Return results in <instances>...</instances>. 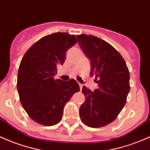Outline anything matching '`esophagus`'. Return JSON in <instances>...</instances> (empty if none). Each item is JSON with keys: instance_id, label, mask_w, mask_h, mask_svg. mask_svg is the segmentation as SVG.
<instances>
[{"instance_id": "1", "label": "esophagus", "mask_w": 150, "mask_h": 150, "mask_svg": "<svg viewBox=\"0 0 150 150\" xmlns=\"http://www.w3.org/2000/svg\"><path fill=\"white\" fill-rule=\"evenodd\" d=\"M78 84H79V85H80V90H82V88H83V84L80 83H79Z\"/></svg>"}]
</instances>
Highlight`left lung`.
I'll list each match as a JSON object with an SVG mask.
<instances>
[{
  "label": "left lung",
  "mask_w": 150,
  "mask_h": 150,
  "mask_svg": "<svg viewBox=\"0 0 150 150\" xmlns=\"http://www.w3.org/2000/svg\"><path fill=\"white\" fill-rule=\"evenodd\" d=\"M78 43L90 61V75L98 88L85 86V101L80 108V119L90 127H101L113 122L125 105L129 93V72L126 62L115 47L94 35H77Z\"/></svg>",
  "instance_id": "8db88e82"
}]
</instances>
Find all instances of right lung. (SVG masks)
<instances>
[{
  "label": "right lung",
  "instance_id": "1",
  "mask_svg": "<svg viewBox=\"0 0 150 150\" xmlns=\"http://www.w3.org/2000/svg\"><path fill=\"white\" fill-rule=\"evenodd\" d=\"M77 42L75 35L55 33L37 41L23 57L17 80L20 101L30 117L39 124H57L65 104L80 91L74 79H54L57 66L64 63L67 51Z\"/></svg>",
  "mask_w": 150,
  "mask_h": 150
}]
</instances>
